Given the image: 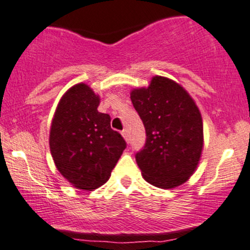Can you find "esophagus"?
Segmentation results:
<instances>
[{
    "instance_id": "1",
    "label": "esophagus",
    "mask_w": 250,
    "mask_h": 250,
    "mask_svg": "<svg viewBox=\"0 0 250 250\" xmlns=\"http://www.w3.org/2000/svg\"><path fill=\"white\" fill-rule=\"evenodd\" d=\"M122 136L124 137V139L126 140V142H127V140H128V131L127 130H123L122 131Z\"/></svg>"
}]
</instances>
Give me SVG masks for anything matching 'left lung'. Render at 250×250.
Returning a JSON list of instances; mask_svg holds the SVG:
<instances>
[{"instance_id": "obj_1", "label": "left lung", "mask_w": 250, "mask_h": 250, "mask_svg": "<svg viewBox=\"0 0 250 250\" xmlns=\"http://www.w3.org/2000/svg\"><path fill=\"white\" fill-rule=\"evenodd\" d=\"M131 102L146 131L136 161L147 183L173 189L191 177L203 150V122L191 95L169 78L156 75L133 88Z\"/></svg>"}]
</instances>
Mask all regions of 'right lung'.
Returning a JSON list of instances; mask_svg holds the SVG:
<instances>
[{
    "label": "right lung",
    "instance_id": "right-lung-1",
    "mask_svg": "<svg viewBox=\"0 0 250 250\" xmlns=\"http://www.w3.org/2000/svg\"><path fill=\"white\" fill-rule=\"evenodd\" d=\"M99 94L87 83L67 89L49 131V147L59 172L77 189L92 190L111 177L126 143L111 128L108 114L98 111Z\"/></svg>",
    "mask_w": 250,
    "mask_h": 250
}]
</instances>
